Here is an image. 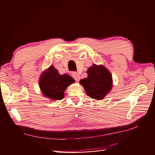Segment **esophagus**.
I'll return each mask as SVG.
<instances>
[{"mask_svg":"<svg viewBox=\"0 0 155 155\" xmlns=\"http://www.w3.org/2000/svg\"><path fill=\"white\" fill-rule=\"evenodd\" d=\"M72 76L73 78L76 80V81H79V79H80V75L78 72H72Z\"/></svg>","mask_w":155,"mask_h":155,"instance_id":"esophagus-1","label":"esophagus"}]
</instances>
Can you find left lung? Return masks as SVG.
<instances>
[{
  "instance_id": "1",
  "label": "left lung",
  "mask_w": 155,
  "mask_h": 155,
  "mask_svg": "<svg viewBox=\"0 0 155 155\" xmlns=\"http://www.w3.org/2000/svg\"><path fill=\"white\" fill-rule=\"evenodd\" d=\"M87 78L80 80V83L88 96L101 100L109 92L112 85L111 74L104 66L93 64L87 71Z\"/></svg>"
}]
</instances>
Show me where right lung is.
<instances>
[{
	"instance_id": "1",
	"label": "right lung",
	"mask_w": 155,
	"mask_h": 155,
	"mask_svg": "<svg viewBox=\"0 0 155 155\" xmlns=\"http://www.w3.org/2000/svg\"><path fill=\"white\" fill-rule=\"evenodd\" d=\"M74 79L67 74L60 75L57 69L51 66L42 74L39 80L41 90L45 96L52 100H60L64 97V91Z\"/></svg>"
}]
</instances>
